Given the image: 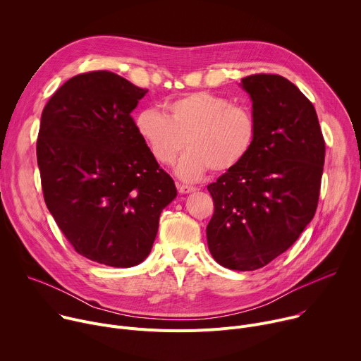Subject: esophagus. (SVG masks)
I'll return each instance as SVG.
<instances>
[{"label":"esophagus","mask_w":361,"mask_h":361,"mask_svg":"<svg viewBox=\"0 0 361 361\" xmlns=\"http://www.w3.org/2000/svg\"><path fill=\"white\" fill-rule=\"evenodd\" d=\"M177 188L181 194H190V192H194L195 188L194 187H190V185H184V184H177Z\"/></svg>","instance_id":"34e87169"}]
</instances>
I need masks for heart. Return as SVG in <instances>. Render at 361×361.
<instances>
[{"label": "heart", "mask_w": 361, "mask_h": 361, "mask_svg": "<svg viewBox=\"0 0 361 361\" xmlns=\"http://www.w3.org/2000/svg\"><path fill=\"white\" fill-rule=\"evenodd\" d=\"M134 126L160 164L171 166L184 145L188 147L176 169L177 176L188 183L210 169L216 173L233 170L247 157L255 138L250 110L207 91L174 99L167 106V117L157 110H142Z\"/></svg>", "instance_id": "heart-1"}]
</instances>
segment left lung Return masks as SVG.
<instances>
[{
    "label": "left lung",
    "mask_w": 361,
    "mask_h": 361,
    "mask_svg": "<svg viewBox=\"0 0 361 361\" xmlns=\"http://www.w3.org/2000/svg\"><path fill=\"white\" fill-rule=\"evenodd\" d=\"M240 87L252 102L255 138L247 157L207 187L216 209L207 243L220 266L252 271L313 220L326 144L313 104L287 78L255 74Z\"/></svg>",
    "instance_id": "obj_1"
}]
</instances>
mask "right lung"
Masks as SVG:
<instances>
[{
    "label": "right lung",
    "mask_w": 361,
    "mask_h": 361,
    "mask_svg": "<svg viewBox=\"0 0 361 361\" xmlns=\"http://www.w3.org/2000/svg\"><path fill=\"white\" fill-rule=\"evenodd\" d=\"M145 92L110 71L75 75L47 102L37 141L51 216L77 252L117 269L147 259L177 197L131 118Z\"/></svg>",
    "instance_id": "right-lung-1"
}]
</instances>
